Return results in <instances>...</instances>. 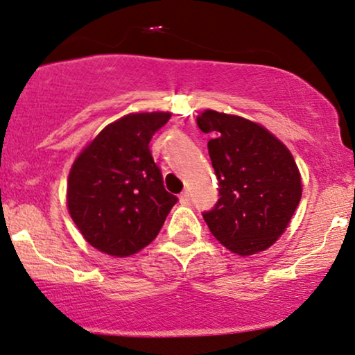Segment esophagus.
Segmentation results:
<instances>
[{"label": "esophagus", "instance_id": "esophagus-1", "mask_svg": "<svg viewBox=\"0 0 355 355\" xmlns=\"http://www.w3.org/2000/svg\"><path fill=\"white\" fill-rule=\"evenodd\" d=\"M180 202H182V205H188V202H190V193L183 191L180 195Z\"/></svg>", "mask_w": 355, "mask_h": 355}]
</instances>
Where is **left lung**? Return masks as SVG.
<instances>
[{
  "label": "left lung",
  "instance_id": "left-lung-1",
  "mask_svg": "<svg viewBox=\"0 0 355 355\" xmlns=\"http://www.w3.org/2000/svg\"><path fill=\"white\" fill-rule=\"evenodd\" d=\"M211 133L207 150L219 200L202 212L211 234L230 252L254 254L276 242L300 202L302 182L289 149L242 116L206 110L198 116Z\"/></svg>",
  "mask_w": 355,
  "mask_h": 355
}]
</instances>
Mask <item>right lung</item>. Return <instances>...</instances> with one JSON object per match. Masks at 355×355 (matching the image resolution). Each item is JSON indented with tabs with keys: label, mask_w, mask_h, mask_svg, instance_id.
Segmentation results:
<instances>
[{
	"label": "right lung",
	"mask_w": 355,
	"mask_h": 355,
	"mask_svg": "<svg viewBox=\"0 0 355 355\" xmlns=\"http://www.w3.org/2000/svg\"><path fill=\"white\" fill-rule=\"evenodd\" d=\"M170 113H133L105 126L74 160L68 209L84 239L112 257H130L162 229L178 198L165 190L149 150Z\"/></svg>",
	"instance_id": "right-lung-1"
}]
</instances>
